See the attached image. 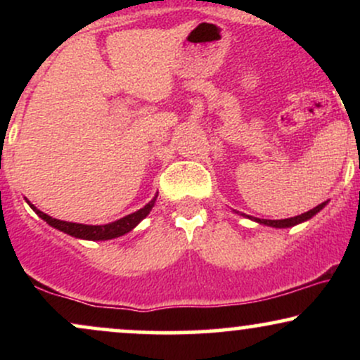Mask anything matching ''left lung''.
<instances>
[{
  "instance_id": "obj_1",
  "label": "left lung",
  "mask_w": 360,
  "mask_h": 360,
  "mask_svg": "<svg viewBox=\"0 0 360 360\" xmlns=\"http://www.w3.org/2000/svg\"><path fill=\"white\" fill-rule=\"evenodd\" d=\"M325 205H326V201H323L321 205L315 206V208L309 210V212H307V213H301V214H298V217H292V218H286V220H260V218H252V217H247V214H243V217L250 218V220L257 221V223H260V225L274 226V229H289V226H295V225H298V223H303V221L309 220L311 217H315V214L320 212Z\"/></svg>"
}]
</instances>
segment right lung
<instances>
[{
  "mask_svg": "<svg viewBox=\"0 0 360 360\" xmlns=\"http://www.w3.org/2000/svg\"><path fill=\"white\" fill-rule=\"evenodd\" d=\"M155 200L157 196H154V200L148 201V203L143 206V208H140L139 212L127 214V217L120 218L117 221L106 223V225H82V223L62 221V220H57V218L49 217L47 213L40 212V210H37L30 201H27V203L30 205V208L34 210L42 220L47 221L49 225L53 226V229L60 230V232L72 235V237L76 238H84V240H110V238L122 237V235H125L130 232V230H134L135 226H137L139 223L142 221L148 213H150V210L154 208L155 205Z\"/></svg>",
  "mask_w": 360,
  "mask_h": 360,
  "instance_id": "obj_1",
  "label": "right lung"
}]
</instances>
